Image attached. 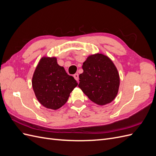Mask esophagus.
<instances>
[{"instance_id":"1","label":"esophagus","mask_w":156,"mask_h":156,"mask_svg":"<svg viewBox=\"0 0 156 156\" xmlns=\"http://www.w3.org/2000/svg\"><path fill=\"white\" fill-rule=\"evenodd\" d=\"M73 77L75 78V79L76 80L77 82H79V74L78 73H75L73 75Z\"/></svg>"}]
</instances>
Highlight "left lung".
Instances as JSON below:
<instances>
[{
    "mask_svg": "<svg viewBox=\"0 0 156 156\" xmlns=\"http://www.w3.org/2000/svg\"><path fill=\"white\" fill-rule=\"evenodd\" d=\"M79 75L78 87L90 100L105 105L115 100L120 86L119 73L107 56L97 53L88 56Z\"/></svg>",
    "mask_w": 156,
    "mask_h": 156,
    "instance_id": "8db88e82",
    "label": "left lung"
}]
</instances>
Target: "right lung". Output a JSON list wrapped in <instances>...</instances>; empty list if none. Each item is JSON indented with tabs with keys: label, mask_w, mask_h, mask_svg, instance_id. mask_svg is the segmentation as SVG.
Listing matches in <instances>:
<instances>
[{
	"label": "right lung",
	"mask_w": 156,
	"mask_h": 156,
	"mask_svg": "<svg viewBox=\"0 0 156 156\" xmlns=\"http://www.w3.org/2000/svg\"><path fill=\"white\" fill-rule=\"evenodd\" d=\"M37 100L48 108L56 110L68 100L78 83L57 63L56 57L44 56L37 64L32 79Z\"/></svg>",
	"instance_id": "1"
}]
</instances>
